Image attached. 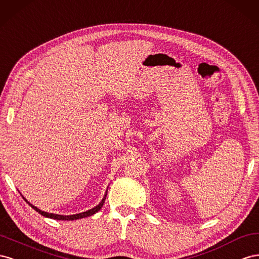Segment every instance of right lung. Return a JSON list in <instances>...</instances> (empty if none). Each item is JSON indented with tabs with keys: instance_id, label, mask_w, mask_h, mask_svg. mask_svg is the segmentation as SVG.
Here are the masks:
<instances>
[{
	"instance_id": "1",
	"label": "right lung",
	"mask_w": 259,
	"mask_h": 259,
	"mask_svg": "<svg viewBox=\"0 0 259 259\" xmlns=\"http://www.w3.org/2000/svg\"><path fill=\"white\" fill-rule=\"evenodd\" d=\"M106 195H107V194H105V196L103 197V199H102V202H101L98 206H95L94 208H92V209H90V210L83 211V212H80V213H76V215H70V216L56 215V213H49V212H47V211H42V210H40L38 207H35V206H33V205H31V204L29 203V202H27L25 197H24V199H25V201H26L29 205L31 206V207H32L35 211H38L39 213H41V215H42V216H44V217L52 218V219H57V220H76V219H80V218H84V217L92 216V215H94L95 212H98V211L102 208L103 204H104V202H105V198H106Z\"/></svg>"
}]
</instances>
